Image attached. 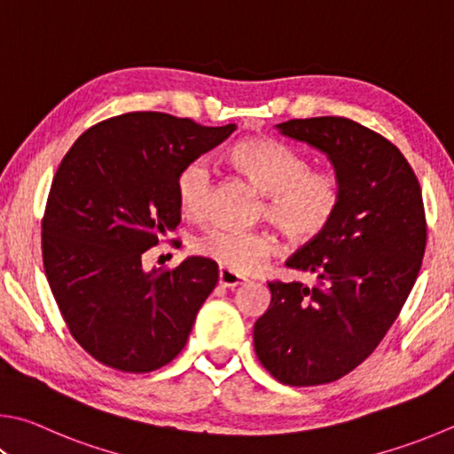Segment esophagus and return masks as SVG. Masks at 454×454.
<instances>
[{"label": "esophagus", "mask_w": 454, "mask_h": 454, "mask_svg": "<svg viewBox=\"0 0 454 454\" xmlns=\"http://www.w3.org/2000/svg\"><path fill=\"white\" fill-rule=\"evenodd\" d=\"M218 278H220V286H224V287H236V286L246 284V278L238 276V274H234V271H230L226 268H220Z\"/></svg>", "instance_id": "34e87169"}]
</instances>
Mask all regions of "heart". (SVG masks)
Returning <instances> with one entry per match:
<instances>
[{"mask_svg": "<svg viewBox=\"0 0 454 454\" xmlns=\"http://www.w3.org/2000/svg\"><path fill=\"white\" fill-rule=\"evenodd\" d=\"M232 167L266 194L262 214L290 240H316L341 208L343 186L329 170H309V162L271 138H246L228 154ZM212 192L206 160L186 162L176 176V200L191 218H204ZM196 250L234 274H252L279 252L278 238L266 230L210 228L196 240Z\"/></svg>", "mask_w": 454, "mask_h": 454, "instance_id": "obj_1", "label": "heart"}]
</instances>
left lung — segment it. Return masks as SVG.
<instances>
[{
	"mask_svg": "<svg viewBox=\"0 0 454 454\" xmlns=\"http://www.w3.org/2000/svg\"><path fill=\"white\" fill-rule=\"evenodd\" d=\"M276 127L327 154L343 200L325 232L286 262L317 284L270 282L254 348L279 383L324 385L364 364L413 290L427 244L421 186L399 148L356 121L313 117Z\"/></svg>",
	"mask_w": 454,
	"mask_h": 454,
	"instance_id": "1",
	"label": "left lung"
}]
</instances>
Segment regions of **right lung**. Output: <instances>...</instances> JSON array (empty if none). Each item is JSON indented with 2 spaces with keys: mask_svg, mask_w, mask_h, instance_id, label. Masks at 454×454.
I'll return each instance as SVG.
<instances>
[{
  "mask_svg": "<svg viewBox=\"0 0 454 454\" xmlns=\"http://www.w3.org/2000/svg\"><path fill=\"white\" fill-rule=\"evenodd\" d=\"M234 130L125 113L63 156L41 222L43 268L71 335L98 364L148 373L183 351L218 284L216 262L191 255L146 271L143 254L180 224V168Z\"/></svg>",
  "mask_w": 454,
  "mask_h": 454,
  "instance_id": "right-lung-1",
  "label": "right lung"
}]
</instances>
